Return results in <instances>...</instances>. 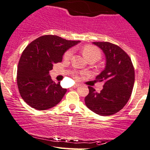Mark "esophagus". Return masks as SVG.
<instances>
[{"label": "esophagus", "instance_id": "1", "mask_svg": "<svg viewBox=\"0 0 150 150\" xmlns=\"http://www.w3.org/2000/svg\"><path fill=\"white\" fill-rule=\"evenodd\" d=\"M79 85H80L79 84H78V83H76V84H75L74 85L73 87H74V88H75V87H77V86H79Z\"/></svg>", "mask_w": 150, "mask_h": 150}]
</instances>
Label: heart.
Segmentation results:
<instances>
[{
  "label": "heart",
  "instance_id": "obj_1",
  "mask_svg": "<svg viewBox=\"0 0 150 150\" xmlns=\"http://www.w3.org/2000/svg\"><path fill=\"white\" fill-rule=\"evenodd\" d=\"M82 52L84 56L85 57L86 59H89V58L94 57V58H96L98 60L101 56V52H100V49L98 47H95V46L92 45H84L82 48ZM72 53H73L72 50H67L64 53V59L69 60L71 57ZM74 76L75 78L78 77L76 74H74Z\"/></svg>",
  "mask_w": 150,
  "mask_h": 150
}]
</instances>
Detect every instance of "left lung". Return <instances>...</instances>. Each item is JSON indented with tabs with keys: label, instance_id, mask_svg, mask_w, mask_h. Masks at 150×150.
<instances>
[{
	"label": "left lung",
	"instance_id": "obj_1",
	"mask_svg": "<svg viewBox=\"0 0 150 150\" xmlns=\"http://www.w3.org/2000/svg\"><path fill=\"white\" fill-rule=\"evenodd\" d=\"M105 55L104 70L96 77V81L104 82L103 89L97 92L88 86L86 107L100 115L116 113L126 105L133 90L135 79L134 68L130 57L119 46L108 42H95Z\"/></svg>",
	"mask_w": 150,
	"mask_h": 150
}]
</instances>
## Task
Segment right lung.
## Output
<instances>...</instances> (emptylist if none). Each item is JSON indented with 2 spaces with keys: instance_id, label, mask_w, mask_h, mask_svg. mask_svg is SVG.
I'll return each mask as SVG.
<instances>
[{
  "instance_id": "add662e5",
  "label": "right lung",
  "mask_w": 150,
  "mask_h": 150,
  "mask_svg": "<svg viewBox=\"0 0 150 150\" xmlns=\"http://www.w3.org/2000/svg\"><path fill=\"white\" fill-rule=\"evenodd\" d=\"M80 41L67 40L56 35H44L27 46L20 58L17 85L23 100L30 107L45 110L61 102L66 92L49 75L55 64L62 61L64 52Z\"/></svg>"
}]
</instances>
